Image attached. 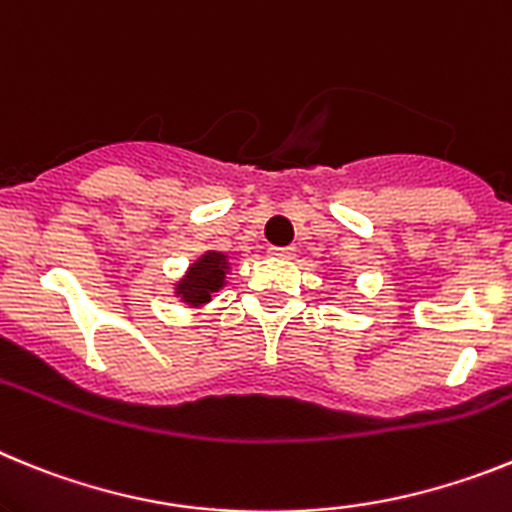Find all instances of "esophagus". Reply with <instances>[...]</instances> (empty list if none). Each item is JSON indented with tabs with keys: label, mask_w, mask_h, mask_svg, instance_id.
Wrapping results in <instances>:
<instances>
[{
	"label": "esophagus",
	"mask_w": 512,
	"mask_h": 512,
	"mask_svg": "<svg viewBox=\"0 0 512 512\" xmlns=\"http://www.w3.org/2000/svg\"><path fill=\"white\" fill-rule=\"evenodd\" d=\"M270 255H275V257H293V255H296V247H270Z\"/></svg>",
	"instance_id": "esophagus-1"
}]
</instances>
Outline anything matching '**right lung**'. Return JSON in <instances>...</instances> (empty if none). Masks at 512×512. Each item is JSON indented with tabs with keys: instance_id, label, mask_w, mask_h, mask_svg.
<instances>
[{
	"instance_id": "1",
	"label": "right lung",
	"mask_w": 512,
	"mask_h": 512,
	"mask_svg": "<svg viewBox=\"0 0 512 512\" xmlns=\"http://www.w3.org/2000/svg\"><path fill=\"white\" fill-rule=\"evenodd\" d=\"M226 268H229L226 265V255H221V252H208V255H203L188 270V275L177 286V293L193 306L206 304V301H211V293L224 286Z\"/></svg>"
}]
</instances>
